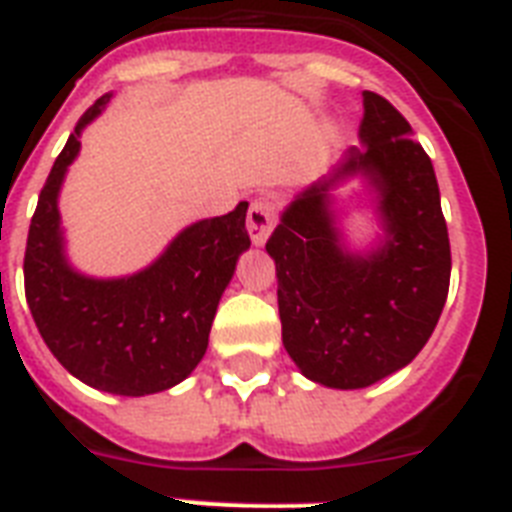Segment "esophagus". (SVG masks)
<instances>
[{
    "label": "esophagus",
    "mask_w": 512,
    "mask_h": 512,
    "mask_svg": "<svg viewBox=\"0 0 512 512\" xmlns=\"http://www.w3.org/2000/svg\"><path fill=\"white\" fill-rule=\"evenodd\" d=\"M248 235L256 246H264L269 232L274 230V222H277V204L272 198H256L248 209Z\"/></svg>",
    "instance_id": "esophagus-1"
}]
</instances>
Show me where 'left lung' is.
Returning a JSON list of instances; mask_svg holds the SVG:
<instances>
[{
  "instance_id": "obj_1",
  "label": "left lung",
  "mask_w": 512,
  "mask_h": 512,
  "mask_svg": "<svg viewBox=\"0 0 512 512\" xmlns=\"http://www.w3.org/2000/svg\"><path fill=\"white\" fill-rule=\"evenodd\" d=\"M363 149L287 206L266 251L277 266L282 342L308 379L358 390L408 366L432 337L450 287V238L432 159L384 96L363 91ZM363 174L380 193L385 240L341 248L328 188Z\"/></svg>"
}]
</instances>
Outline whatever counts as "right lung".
Returning a JSON list of instances; mask_svg holds the SVG:
<instances>
[{
    "label": "right lung",
    "instance_id": "1",
    "mask_svg": "<svg viewBox=\"0 0 512 512\" xmlns=\"http://www.w3.org/2000/svg\"><path fill=\"white\" fill-rule=\"evenodd\" d=\"M107 101L109 94L83 112L41 188L25 246V301L46 348L73 377L141 398L183 382L204 358L219 298L251 246L248 204L185 227L154 264L130 277L94 280L70 269L57 196L80 151V130Z\"/></svg>",
    "mask_w": 512,
    "mask_h": 512
}]
</instances>
